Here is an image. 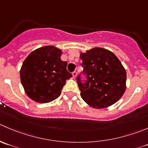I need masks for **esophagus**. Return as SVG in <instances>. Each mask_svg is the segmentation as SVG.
Masks as SVG:
<instances>
[{"instance_id":"esophagus-1","label":"esophagus","mask_w":148,"mask_h":148,"mask_svg":"<svg viewBox=\"0 0 148 148\" xmlns=\"http://www.w3.org/2000/svg\"><path fill=\"white\" fill-rule=\"evenodd\" d=\"M77 71H74V72L72 73V77H73V78H74V79H75L76 77H77Z\"/></svg>"}]
</instances>
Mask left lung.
Masks as SVG:
<instances>
[{
	"instance_id": "obj_1",
	"label": "left lung",
	"mask_w": 148,
	"mask_h": 148,
	"mask_svg": "<svg viewBox=\"0 0 148 148\" xmlns=\"http://www.w3.org/2000/svg\"><path fill=\"white\" fill-rule=\"evenodd\" d=\"M83 74L87 80L77 79L81 97L95 108H105L116 103L126 90L127 73L114 53L102 48H94L80 53Z\"/></svg>"
}]
</instances>
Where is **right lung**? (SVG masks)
<instances>
[{
	"label": "right lung",
	"instance_id": "1",
	"mask_svg": "<svg viewBox=\"0 0 148 148\" xmlns=\"http://www.w3.org/2000/svg\"><path fill=\"white\" fill-rule=\"evenodd\" d=\"M62 51L53 45L30 53L23 62L20 79L26 94L35 102L46 103L61 95L66 81L72 77L67 62L61 59Z\"/></svg>",
	"mask_w": 148,
	"mask_h": 148
}]
</instances>
